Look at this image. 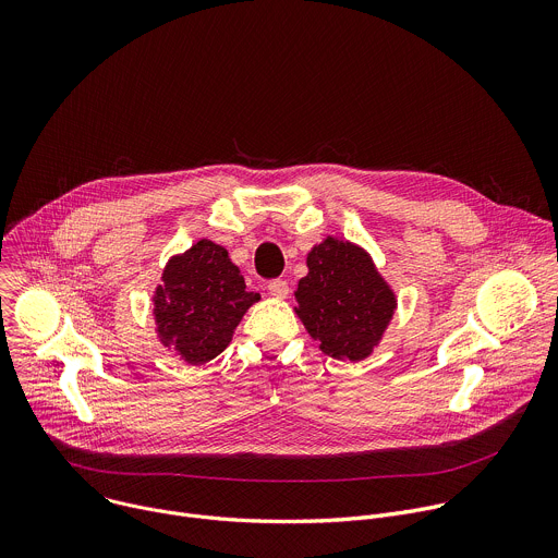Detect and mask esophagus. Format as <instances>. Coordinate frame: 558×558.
<instances>
[{"label": "esophagus", "instance_id": "esophagus-1", "mask_svg": "<svg viewBox=\"0 0 558 558\" xmlns=\"http://www.w3.org/2000/svg\"><path fill=\"white\" fill-rule=\"evenodd\" d=\"M267 291L274 295V298H287L289 295V284L287 280H269L267 282Z\"/></svg>", "mask_w": 558, "mask_h": 558}]
</instances>
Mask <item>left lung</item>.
Returning a JSON list of instances; mask_svg holds the SVG:
<instances>
[{
  "instance_id": "left-lung-1",
  "label": "left lung",
  "mask_w": 558,
  "mask_h": 558,
  "mask_svg": "<svg viewBox=\"0 0 558 558\" xmlns=\"http://www.w3.org/2000/svg\"><path fill=\"white\" fill-rule=\"evenodd\" d=\"M306 267L295 291L306 331L336 360H364L390 323L392 291L360 247L336 238L313 247Z\"/></svg>"
}]
</instances>
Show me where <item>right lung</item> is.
<instances>
[{"label": "right lung", "instance_id": "obj_1", "mask_svg": "<svg viewBox=\"0 0 558 558\" xmlns=\"http://www.w3.org/2000/svg\"><path fill=\"white\" fill-rule=\"evenodd\" d=\"M258 300L227 250L198 241L170 260L163 284L154 293L158 338L187 364H205L225 351L241 317Z\"/></svg>", "mask_w": 558, "mask_h": 558}]
</instances>
